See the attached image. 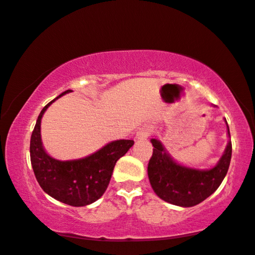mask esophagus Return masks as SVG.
<instances>
[{"label": "esophagus", "instance_id": "obj_1", "mask_svg": "<svg viewBox=\"0 0 255 255\" xmlns=\"http://www.w3.org/2000/svg\"><path fill=\"white\" fill-rule=\"evenodd\" d=\"M150 131H151V128L149 127V126H147V125L142 126V127L138 128V130L136 133V137L140 138V140H142V138L147 137L148 135L150 134Z\"/></svg>", "mask_w": 255, "mask_h": 255}]
</instances>
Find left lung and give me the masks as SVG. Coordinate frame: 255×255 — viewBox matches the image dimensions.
<instances>
[{
  "label": "left lung",
  "mask_w": 255,
  "mask_h": 255,
  "mask_svg": "<svg viewBox=\"0 0 255 255\" xmlns=\"http://www.w3.org/2000/svg\"><path fill=\"white\" fill-rule=\"evenodd\" d=\"M227 134L230 137L229 126ZM151 143L154 149L148 163L149 181L156 195L170 204L183 208L199 204L219 188L229 170L232 156L231 140L216 167L209 170H199L178 164L158 140L151 138Z\"/></svg>",
  "instance_id": "1"
}]
</instances>
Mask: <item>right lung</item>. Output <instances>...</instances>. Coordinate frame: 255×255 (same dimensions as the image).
Segmentation results:
<instances>
[{
	"label": "right lung",
	"mask_w": 255,
	"mask_h": 255,
	"mask_svg": "<svg viewBox=\"0 0 255 255\" xmlns=\"http://www.w3.org/2000/svg\"><path fill=\"white\" fill-rule=\"evenodd\" d=\"M43 108L37 119L30 140V159L37 182L47 195L71 206H85L98 201L110 184L115 163L134 144L133 140H118L108 143L94 154L72 161H59L46 154L40 138V120Z\"/></svg>",
	"instance_id": "right-lung-1"
}]
</instances>
